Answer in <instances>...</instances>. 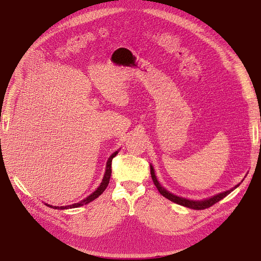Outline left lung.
Returning a JSON list of instances; mask_svg holds the SVG:
<instances>
[{"label":"left lung","mask_w":261,"mask_h":261,"mask_svg":"<svg viewBox=\"0 0 261 261\" xmlns=\"http://www.w3.org/2000/svg\"><path fill=\"white\" fill-rule=\"evenodd\" d=\"M150 173H151V178H152V180H153V183H154L156 189H158V191H159V193H160L163 197H165V198H168L169 200H171V201H173V202H175V203H177V204H180V206H184V207L191 208V209H195V210H203V209L211 207L212 204H215V203H217L218 201H220L221 199H223L225 196H227L231 192H233L234 189H235L236 187H239L240 184H241V183L238 184L234 188L230 189V191L220 193V194H218V195H216V196L210 197V198H208V199H203V200H189V199L181 198V197L173 195V194H171L170 192H168L167 189H164V187H162V186L160 185L159 181H158V179H156V176H155V174H154V170H153L152 165H150Z\"/></svg>","instance_id":"8db88e82"}]
</instances>
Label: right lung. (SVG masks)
<instances>
[{
	"label": "right lung",
	"mask_w": 261,
	"mask_h": 261,
	"mask_svg": "<svg viewBox=\"0 0 261 261\" xmlns=\"http://www.w3.org/2000/svg\"><path fill=\"white\" fill-rule=\"evenodd\" d=\"M118 153V151H115L114 153H112V155L109 158V160H108V162H107V168H106V173H105V176H103V179H102V181H101V184H100V186L96 189V191H94L91 195H89L88 197H87V198H85L84 200H82L81 202H78V203H74V204H70V206H61V207H57V206H50V204H48V203H45V206H49V207H51V208H54V209H68V208H78V207H81V206H84V204H87V203H89L90 201H92V200H94L96 198H98V197L103 193L105 191H106V188L108 187V185H109V181H110V177H111V173H112V169H111V167H112V159Z\"/></svg>",
	"instance_id": "obj_1"
}]
</instances>
